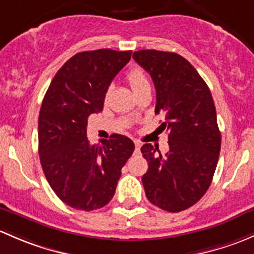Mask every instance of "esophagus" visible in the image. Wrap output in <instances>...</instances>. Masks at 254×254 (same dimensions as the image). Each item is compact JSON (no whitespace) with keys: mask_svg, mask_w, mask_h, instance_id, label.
I'll return each instance as SVG.
<instances>
[{"mask_svg":"<svg viewBox=\"0 0 254 254\" xmlns=\"http://www.w3.org/2000/svg\"><path fill=\"white\" fill-rule=\"evenodd\" d=\"M134 146H135V148H134L135 153H139V151H140V146H142V144H140L139 142H135L134 143Z\"/></svg>","mask_w":254,"mask_h":254,"instance_id":"34e87169","label":"esophagus"}]
</instances>
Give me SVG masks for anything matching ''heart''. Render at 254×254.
<instances>
[{"label": "heart", "instance_id": "obj_1", "mask_svg": "<svg viewBox=\"0 0 254 254\" xmlns=\"http://www.w3.org/2000/svg\"><path fill=\"white\" fill-rule=\"evenodd\" d=\"M127 78H128V82H129L130 87H132V89L134 91H137L138 89L149 85L148 78H146L145 73L143 72L140 68L130 69L129 72H128Z\"/></svg>", "mask_w": 254, "mask_h": 254}]
</instances>
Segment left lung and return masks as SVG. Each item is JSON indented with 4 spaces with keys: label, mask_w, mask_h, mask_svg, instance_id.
<instances>
[{
    "label": "left lung",
    "mask_w": 254,
    "mask_h": 254,
    "mask_svg": "<svg viewBox=\"0 0 254 254\" xmlns=\"http://www.w3.org/2000/svg\"><path fill=\"white\" fill-rule=\"evenodd\" d=\"M150 74L156 90L155 114L169 133V151L158 145L140 148L148 161L142 182L149 202L179 213L198 202L213 180L220 153L221 134L213 96L194 67L175 52L140 50L133 54Z\"/></svg>",
    "instance_id": "obj_1"
}]
</instances>
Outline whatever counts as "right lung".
I'll use <instances>...</instances> for the list:
<instances>
[{"mask_svg":"<svg viewBox=\"0 0 254 254\" xmlns=\"http://www.w3.org/2000/svg\"><path fill=\"white\" fill-rule=\"evenodd\" d=\"M130 54L78 52L59 69L44 96L38 127L41 167L57 197L78 210L108 204L134 150V143L121 134L103 139V145H90L87 138L88 117L103 111L109 85Z\"/></svg>","mask_w":254,"mask_h":254,"instance_id":"right-lung-1","label":"right lung"}]
</instances>
